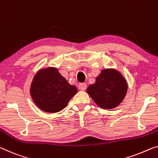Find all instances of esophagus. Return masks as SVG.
I'll return each mask as SVG.
<instances>
[{"instance_id":"esophagus-1","label":"esophagus","mask_w":158,"mask_h":158,"mask_svg":"<svg viewBox=\"0 0 158 158\" xmlns=\"http://www.w3.org/2000/svg\"><path fill=\"white\" fill-rule=\"evenodd\" d=\"M79 89H81V90H85L86 88H87V85L85 83H81L79 85Z\"/></svg>"}]
</instances>
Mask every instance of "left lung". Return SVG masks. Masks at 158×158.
<instances>
[{"mask_svg":"<svg viewBox=\"0 0 158 158\" xmlns=\"http://www.w3.org/2000/svg\"><path fill=\"white\" fill-rule=\"evenodd\" d=\"M127 90V81L121 73L115 69H105L86 92L99 107L112 110L122 102Z\"/></svg>","mask_w":158,"mask_h":158,"instance_id":"obj_1","label":"left lung"}]
</instances>
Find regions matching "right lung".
<instances>
[{
	"label": "right lung",
	"instance_id": "obj_1",
	"mask_svg": "<svg viewBox=\"0 0 158 158\" xmlns=\"http://www.w3.org/2000/svg\"><path fill=\"white\" fill-rule=\"evenodd\" d=\"M30 95L41 110L56 113L66 107L77 93V87L69 84L55 67L43 68L37 72L31 82Z\"/></svg>",
	"mask_w": 158,
	"mask_h": 158
}]
</instances>
